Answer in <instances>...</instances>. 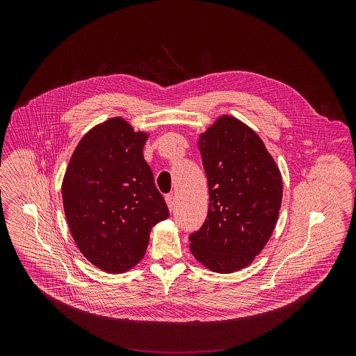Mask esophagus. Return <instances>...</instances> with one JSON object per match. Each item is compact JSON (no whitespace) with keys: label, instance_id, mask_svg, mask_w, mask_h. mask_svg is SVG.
I'll use <instances>...</instances> for the list:
<instances>
[{"label":"esophagus","instance_id":"esophagus-1","mask_svg":"<svg viewBox=\"0 0 356 356\" xmlns=\"http://www.w3.org/2000/svg\"><path fill=\"white\" fill-rule=\"evenodd\" d=\"M165 198H166V204H168L169 210H170V211H173V210H175V204H176L175 195H173V194H168Z\"/></svg>","mask_w":356,"mask_h":356}]
</instances>
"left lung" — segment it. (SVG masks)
Wrapping results in <instances>:
<instances>
[{
  "label": "left lung",
  "mask_w": 356,
  "mask_h": 356,
  "mask_svg": "<svg viewBox=\"0 0 356 356\" xmlns=\"http://www.w3.org/2000/svg\"><path fill=\"white\" fill-rule=\"evenodd\" d=\"M198 149L210 206L188 236L193 257L218 273L248 266L269 241L282 204V175L262 139L224 115L202 134Z\"/></svg>",
  "instance_id": "left-lung-1"
}]
</instances>
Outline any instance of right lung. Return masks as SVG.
Wrapping results in <instances>:
<instances>
[{
  "label": "right lung",
  "instance_id": "add662e5",
  "mask_svg": "<svg viewBox=\"0 0 356 356\" xmlns=\"http://www.w3.org/2000/svg\"><path fill=\"white\" fill-rule=\"evenodd\" d=\"M146 134L111 118L87 132L62 184L72 236L83 255L108 273H122L145 255L152 227L169 217L143 159Z\"/></svg>",
  "mask_w": 356,
  "mask_h": 356
}]
</instances>
